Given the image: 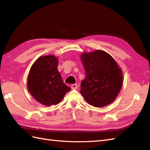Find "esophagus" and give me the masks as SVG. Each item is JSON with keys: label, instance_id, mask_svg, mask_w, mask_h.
<instances>
[{"label": "esophagus", "instance_id": "esophagus-1", "mask_svg": "<svg viewBox=\"0 0 150 150\" xmlns=\"http://www.w3.org/2000/svg\"><path fill=\"white\" fill-rule=\"evenodd\" d=\"M71 88L72 89H77L78 86H77V84H76V83H74V84H72L71 86Z\"/></svg>", "mask_w": 150, "mask_h": 150}]
</instances>
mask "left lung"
Wrapping results in <instances>:
<instances>
[{"mask_svg":"<svg viewBox=\"0 0 150 150\" xmlns=\"http://www.w3.org/2000/svg\"><path fill=\"white\" fill-rule=\"evenodd\" d=\"M81 57L86 71L81 90L83 98L96 107L112 103L123 85L121 68L110 54L103 50L82 53Z\"/></svg>","mask_w":150,"mask_h":150,"instance_id":"obj_1","label":"left lung"}]
</instances>
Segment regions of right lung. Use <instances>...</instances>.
I'll return each instance as SVG.
<instances>
[{"label": "right lung", "mask_w": 150, "mask_h": 150, "mask_svg": "<svg viewBox=\"0 0 150 150\" xmlns=\"http://www.w3.org/2000/svg\"><path fill=\"white\" fill-rule=\"evenodd\" d=\"M57 66L58 59L48 55L40 57L30 69L27 89L33 98L42 105H56L71 90L62 81Z\"/></svg>", "instance_id": "1"}]
</instances>
